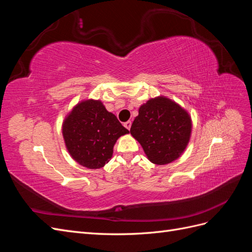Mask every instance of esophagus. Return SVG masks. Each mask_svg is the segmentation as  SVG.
Segmentation results:
<instances>
[{
	"instance_id": "obj_1",
	"label": "esophagus",
	"mask_w": 252,
	"mask_h": 252,
	"mask_svg": "<svg viewBox=\"0 0 252 252\" xmlns=\"http://www.w3.org/2000/svg\"><path fill=\"white\" fill-rule=\"evenodd\" d=\"M124 126L128 129V130H129V129H130L131 128V121H127V122H125V123H124Z\"/></svg>"
}]
</instances>
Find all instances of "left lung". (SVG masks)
I'll return each instance as SVG.
<instances>
[{"instance_id": "left-lung-1", "label": "left lung", "mask_w": 252, "mask_h": 252, "mask_svg": "<svg viewBox=\"0 0 252 252\" xmlns=\"http://www.w3.org/2000/svg\"><path fill=\"white\" fill-rule=\"evenodd\" d=\"M130 133L149 161L165 165L185 150L191 133V120L180 105L164 96L151 98L139 109Z\"/></svg>"}]
</instances>
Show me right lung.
I'll list each match as a JSON object with an SVG mask.
<instances>
[{
    "instance_id": "right-lung-1",
    "label": "right lung",
    "mask_w": 252,
    "mask_h": 252,
    "mask_svg": "<svg viewBox=\"0 0 252 252\" xmlns=\"http://www.w3.org/2000/svg\"><path fill=\"white\" fill-rule=\"evenodd\" d=\"M128 132L101 101L94 100L78 104L63 124V136L70 156L90 169L108 163L117 140Z\"/></svg>"
}]
</instances>
